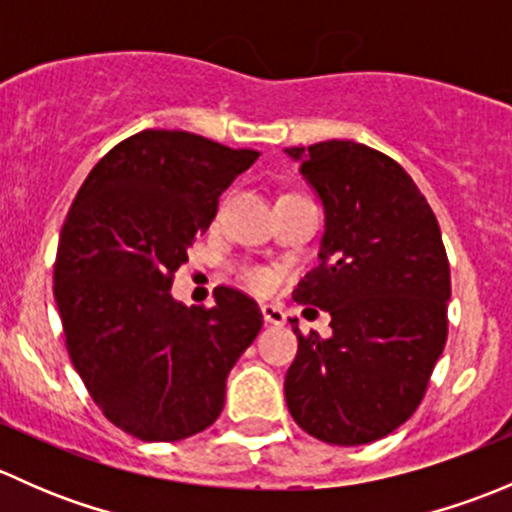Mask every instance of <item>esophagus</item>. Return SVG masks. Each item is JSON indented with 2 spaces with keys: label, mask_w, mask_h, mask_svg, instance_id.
Returning a JSON list of instances; mask_svg holds the SVG:
<instances>
[{
  "label": "esophagus",
  "mask_w": 512,
  "mask_h": 512,
  "mask_svg": "<svg viewBox=\"0 0 512 512\" xmlns=\"http://www.w3.org/2000/svg\"><path fill=\"white\" fill-rule=\"evenodd\" d=\"M262 319H265L267 324H285L287 322V314L282 312V307H277V304H262Z\"/></svg>",
  "instance_id": "34e87169"
}]
</instances>
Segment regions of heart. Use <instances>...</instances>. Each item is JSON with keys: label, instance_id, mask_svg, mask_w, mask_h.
<instances>
[{"label": "heart", "instance_id": "obj_1", "mask_svg": "<svg viewBox=\"0 0 512 512\" xmlns=\"http://www.w3.org/2000/svg\"><path fill=\"white\" fill-rule=\"evenodd\" d=\"M240 277L242 282H245L247 287L255 289V292H267V289L275 285V277H272V272L265 270V267H245Z\"/></svg>", "mask_w": 512, "mask_h": 512}]
</instances>
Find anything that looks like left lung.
<instances>
[{
    "instance_id": "8db88e82",
    "label": "left lung",
    "mask_w": 512,
    "mask_h": 512,
    "mask_svg": "<svg viewBox=\"0 0 512 512\" xmlns=\"http://www.w3.org/2000/svg\"><path fill=\"white\" fill-rule=\"evenodd\" d=\"M285 153L324 205L319 265L292 297L332 317L329 339L289 319L299 347L285 376L287 409L309 436L361 446L409 421L446 347L451 270L441 227L411 175L364 143Z\"/></svg>"
}]
</instances>
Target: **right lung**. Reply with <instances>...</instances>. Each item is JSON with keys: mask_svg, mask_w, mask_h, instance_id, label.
<instances>
[{"mask_svg": "<svg viewBox=\"0 0 512 512\" xmlns=\"http://www.w3.org/2000/svg\"><path fill=\"white\" fill-rule=\"evenodd\" d=\"M257 151L188 131H141L106 153L71 203L54 265L66 349L103 416L141 441L213 426L225 381L255 342L252 297L215 287V304L175 302L173 275Z\"/></svg>", "mask_w": 512, "mask_h": 512, "instance_id": "add662e5", "label": "right lung"}]
</instances>
